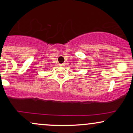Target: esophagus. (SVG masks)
I'll return each mask as SVG.
<instances>
[{"label": "esophagus", "mask_w": 133, "mask_h": 133, "mask_svg": "<svg viewBox=\"0 0 133 133\" xmlns=\"http://www.w3.org/2000/svg\"><path fill=\"white\" fill-rule=\"evenodd\" d=\"M59 65H60L61 67H64V66H65V64L64 63L61 64H59Z\"/></svg>", "instance_id": "1"}]
</instances>
